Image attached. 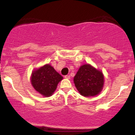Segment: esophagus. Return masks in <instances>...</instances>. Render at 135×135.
Returning a JSON list of instances; mask_svg holds the SVG:
<instances>
[{
  "instance_id": "1",
  "label": "esophagus",
  "mask_w": 135,
  "mask_h": 135,
  "mask_svg": "<svg viewBox=\"0 0 135 135\" xmlns=\"http://www.w3.org/2000/svg\"><path fill=\"white\" fill-rule=\"evenodd\" d=\"M64 78L65 79H69L70 78H71V76H70L69 75H66L64 76Z\"/></svg>"
}]
</instances>
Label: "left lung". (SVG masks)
<instances>
[{
  "instance_id": "left-lung-1",
  "label": "left lung",
  "mask_w": 135,
  "mask_h": 135,
  "mask_svg": "<svg viewBox=\"0 0 135 135\" xmlns=\"http://www.w3.org/2000/svg\"><path fill=\"white\" fill-rule=\"evenodd\" d=\"M75 87L81 95L93 97L100 93L104 85V76L90 64L81 66L74 78Z\"/></svg>"
}]
</instances>
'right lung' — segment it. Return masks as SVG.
I'll return each mask as SVG.
<instances>
[{
	"label": "right lung",
	"instance_id": "right-lung-1",
	"mask_svg": "<svg viewBox=\"0 0 135 135\" xmlns=\"http://www.w3.org/2000/svg\"><path fill=\"white\" fill-rule=\"evenodd\" d=\"M62 77L50 64L34 70L31 75V84L34 89L44 97H49L54 93Z\"/></svg>",
	"mask_w": 135,
	"mask_h": 135
}]
</instances>
